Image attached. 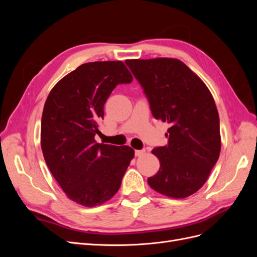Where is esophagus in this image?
Instances as JSON below:
<instances>
[{"instance_id": "34e87169", "label": "esophagus", "mask_w": 257, "mask_h": 257, "mask_svg": "<svg viewBox=\"0 0 257 257\" xmlns=\"http://www.w3.org/2000/svg\"><path fill=\"white\" fill-rule=\"evenodd\" d=\"M145 152H146L145 149H143V150H135V155H136V157H142V155L145 154Z\"/></svg>"}]
</instances>
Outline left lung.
Here are the masks:
<instances>
[{
  "instance_id": "8db88e82",
  "label": "left lung",
  "mask_w": 257,
  "mask_h": 257,
  "mask_svg": "<svg viewBox=\"0 0 257 257\" xmlns=\"http://www.w3.org/2000/svg\"><path fill=\"white\" fill-rule=\"evenodd\" d=\"M125 63L142 84L155 119L168 122V144L154 148L160 161L148 184L162 195L185 198L203 186L220 157V118L205 82L174 58Z\"/></svg>"
}]
</instances>
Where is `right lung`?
Returning a JSON list of instances; mask_svg holds the SVG:
<instances>
[{
  "instance_id": "1",
  "label": "right lung",
  "mask_w": 257,
  "mask_h": 257,
  "mask_svg": "<svg viewBox=\"0 0 257 257\" xmlns=\"http://www.w3.org/2000/svg\"><path fill=\"white\" fill-rule=\"evenodd\" d=\"M133 76L122 61L84 63L50 91L42 115L41 146L49 170L66 196L84 207L113 197L135 151L98 144V120L119 83Z\"/></svg>"
}]
</instances>
